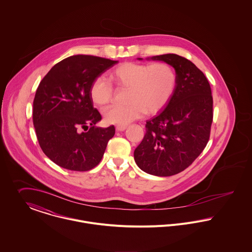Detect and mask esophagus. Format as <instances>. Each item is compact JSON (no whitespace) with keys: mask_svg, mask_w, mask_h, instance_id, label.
<instances>
[{"mask_svg":"<svg viewBox=\"0 0 252 252\" xmlns=\"http://www.w3.org/2000/svg\"><path fill=\"white\" fill-rule=\"evenodd\" d=\"M126 127H127V126L118 125V126H116V130H117V131H124V130L126 129Z\"/></svg>","mask_w":252,"mask_h":252,"instance_id":"34e87169","label":"esophagus"}]
</instances>
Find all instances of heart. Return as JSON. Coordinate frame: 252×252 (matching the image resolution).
I'll use <instances>...</instances> for the list:
<instances>
[{
  "label": "heart",
  "instance_id": "obj_1",
  "mask_svg": "<svg viewBox=\"0 0 252 252\" xmlns=\"http://www.w3.org/2000/svg\"><path fill=\"white\" fill-rule=\"evenodd\" d=\"M109 78L118 90L126 89L125 104H115L103 112L108 124L127 125L145 113L160 112L171 99L177 84V74L167 63H139L126 62L116 66ZM115 91L104 77H96L90 87L91 100L99 107L112 101Z\"/></svg>",
  "mask_w": 252,
  "mask_h": 252
}]
</instances>
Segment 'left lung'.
<instances>
[{
  "label": "left lung",
  "instance_id": "1",
  "mask_svg": "<svg viewBox=\"0 0 252 252\" xmlns=\"http://www.w3.org/2000/svg\"><path fill=\"white\" fill-rule=\"evenodd\" d=\"M151 59L172 65L177 84L166 108L147 121L134 159L144 172L168 177L191 165L207 146L214 115L213 95L207 77L189 60L176 54Z\"/></svg>",
  "mask_w": 252,
  "mask_h": 252
}]
</instances>
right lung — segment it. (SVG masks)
<instances>
[{"label":"right lung","mask_w":252,"mask_h":252,"mask_svg":"<svg viewBox=\"0 0 252 252\" xmlns=\"http://www.w3.org/2000/svg\"><path fill=\"white\" fill-rule=\"evenodd\" d=\"M117 63L74 55L59 62L40 81L33 99L32 123L42 152L57 165L83 172L100 162L115 127L95 126L101 115L93 105L90 87Z\"/></svg>","instance_id":"add662e5"}]
</instances>
